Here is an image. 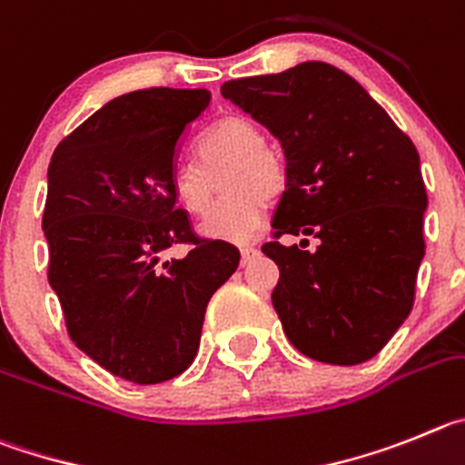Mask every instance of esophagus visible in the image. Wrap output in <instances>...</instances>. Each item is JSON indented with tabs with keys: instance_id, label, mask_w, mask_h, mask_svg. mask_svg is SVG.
<instances>
[{
	"instance_id": "obj_1",
	"label": "esophagus",
	"mask_w": 465,
	"mask_h": 465,
	"mask_svg": "<svg viewBox=\"0 0 465 465\" xmlns=\"http://www.w3.org/2000/svg\"><path fill=\"white\" fill-rule=\"evenodd\" d=\"M241 257H242V263L252 262V259L257 257V248H254L252 242H242V245H241Z\"/></svg>"
}]
</instances>
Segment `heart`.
Listing matches in <instances>:
<instances>
[{
	"mask_svg": "<svg viewBox=\"0 0 465 465\" xmlns=\"http://www.w3.org/2000/svg\"><path fill=\"white\" fill-rule=\"evenodd\" d=\"M199 164H178L169 175L173 202L192 217H206L215 203L213 178L224 175V190L232 194L215 208L202 233L217 241H245L259 227L266 199L284 190V164L266 145L263 129L245 115H227L196 141Z\"/></svg>",
	"mask_w": 465,
	"mask_h": 465,
	"instance_id": "1",
	"label": "heart"
}]
</instances>
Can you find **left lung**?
<instances>
[{
  "label": "left lung",
  "mask_w": 465,
  "mask_h": 465,
  "mask_svg": "<svg viewBox=\"0 0 465 465\" xmlns=\"http://www.w3.org/2000/svg\"><path fill=\"white\" fill-rule=\"evenodd\" d=\"M220 92L273 134L287 160L273 241L262 245L280 269L271 299L284 336L315 361H368L415 303L429 203L415 143L326 62L238 78ZM284 232L315 235L318 248L287 249Z\"/></svg>",
  "instance_id": "8db88e82"
}]
</instances>
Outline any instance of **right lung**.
<instances>
[{"label":"right lung","mask_w":465,"mask_h":465,"mask_svg":"<svg viewBox=\"0 0 465 465\" xmlns=\"http://www.w3.org/2000/svg\"><path fill=\"white\" fill-rule=\"evenodd\" d=\"M208 104V90L129 92L74 129L48 166V282L66 331L134 384L190 368L208 301L241 259L232 242L196 236L169 192L187 127ZM173 244L188 254L164 262Z\"/></svg>","instance_id":"right-lung-1"}]
</instances>
